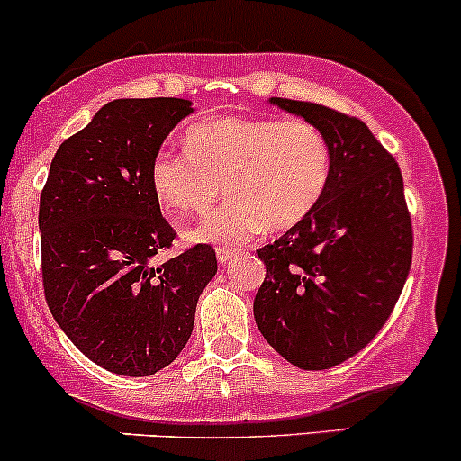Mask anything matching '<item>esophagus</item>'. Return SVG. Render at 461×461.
Listing matches in <instances>:
<instances>
[{"label":"esophagus","mask_w":461,"mask_h":461,"mask_svg":"<svg viewBox=\"0 0 461 461\" xmlns=\"http://www.w3.org/2000/svg\"><path fill=\"white\" fill-rule=\"evenodd\" d=\"M235 255H237V250H232V249H217V262L229 264Z\"/></svg>","instance_id":"1"}]
</instances>
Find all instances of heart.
I'll list each match as a JSON object with an SVG mask.
<instances>
[{
	"label": "heart",
	"instance_id": "b5f03b06",
	"mask_svg": "<svg viewBox=\"0 0 461 461\" xmlns=\"http://www.w3.org/2000/svg\"><path fill=\"white\" fill-rule=\"evenodd\" d=\"M186 153L161 149L150 188L175 220L206 211L224 184L229 202L186 230L193 244L241 246L270 230L293 229L320 208L333 155L324 132L306 120L221 117L184 135Z\"/></svg>",
	"mask_w": 461,
	"mask_h": 461
}]
</instances>
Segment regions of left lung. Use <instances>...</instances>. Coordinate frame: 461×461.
Masks as SVG:
<instances>
[{
    "label": "left lung",
    "instance_id": "1",
    "mask_svg": "<svg viewBox=\"0 0 461 461\" xmlns=\"http://www.w3.org/2000/svg\"><path fill=\"white\" fill-rule=\"evenodd\" d=\"M268 104L324 132L333 173L320 208L258 250L255 321L286 362L324 371L359 353L400 300L412 259L404 179L364 122L311 102Z\"/></svg>",
    "mask_w": 461,
    "mask_h": 461
}]
</instances>
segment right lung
<instances>
[{"mask_svg":"<svg viewBox=\"0 0 461 461\" xmlns=\"http://www.w3.org/2000/svg\"><path fill=\"white\" fill-rule=\"evenodd\" d=\"M193 111L177 97L108 102L57 149L41 191L50 312L90 362L126 377L155 375L182 353L217 273L208 244L153 264L175 230L150 188V164Z\"/></svg>","mask_w":461,"mask_h":461,"instance_id":"add662e5","label":"right lung"}]
</instances>
